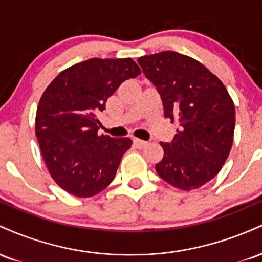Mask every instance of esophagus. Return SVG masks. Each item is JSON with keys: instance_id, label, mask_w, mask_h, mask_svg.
<instances>
[{"instance_id": "1", "label": "esophagus", "mask_w": 262, "mask_h": 262, "mask_svg": "<svg viewBox=\"0 0 262 262\" xmlns=\"http://www.w3.org/2000/svg\"><path fill=\"white\" fill-rule=\"evenodd\" d=\"M134 141V144L135 145L138 146V148L139 149H143V148H145L146 145H148V141H144V140H141V139H137V138H135V139L133 140Z\"/></svg>"}]
</instances>
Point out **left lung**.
<instances>
[{
	"mask_svg": "<svg viewBox=\"0 0 262 262\" xmlns=\"http://www.w3.org/2000/svg\"><path fill=\"white\" fill-rule=\"evenodd\" d=\"M160 95L165 118L180 123L175 138L160 143L158 175L173 187L191 191L221 171L233 145L235 107L221 80L197 60L175 52L138 59Z\"/></svg>",
	"mask_w": 262,
	"mask_h": 262,
	"instance_id": "obj_1",
	"label": "left lung"
}]
</instances>
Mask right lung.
Here are the masks:
<instances>
[{"label":"right lung","mask_w":262,"mask_h":262,"mask_svg":"<svg viewBox=\"0 0 262 262\" xmlns=\"http://www.w3.org/2000/svg\"><path fill=\"white\" fill-rule=\"evenodd\" d=\"M139 74L130 58H92L61 71L41 96L35 117L41 155L54 181L73 196H95L113 181L132 140L98 135L97 114Z\"/></svg>","instance_id":"obj_1"}]
</instances>
